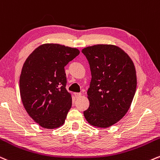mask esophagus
Listing matches in <instances>:
<instances>
[{
	"label": "esophagus",
	"mask_w": 160,
	"mask_h": 160,
	"mask_svg": "<svg viewBox=\"0 0 160 160\" xmlns=\"http://www.w3.org/2000/svg\"><path fill=\"white\" fill-rule=\"evenodd\" d=\"M74 96H75V98H79L81 96V93H75Z\"/></svg>",
	"instance_id": "34e87169"
}]
</instances>
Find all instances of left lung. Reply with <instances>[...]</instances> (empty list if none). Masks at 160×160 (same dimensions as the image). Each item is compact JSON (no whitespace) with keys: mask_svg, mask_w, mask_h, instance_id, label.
<instances>
[{"mask_svg":"<svg viewBox=\"0 0 160 160\" xmlns=\"http://www.w3.org/2000/svg\"><path fill=\"white\" fill-rule=\"evenodd\" d=\"M82 53L88 61L92 80L87 91L89 107L83 112L92 126L107 128L128 112L137 80L132 59L118 46L96 45Z\"/></svg>","mask_w":160,"mask_h":160,"instance_id":"left-lung-1","label":"left lung"}]
</instances>
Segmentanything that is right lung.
I'll return each instance as SVG.
<instances>
[{"label": "right lung", "instance_id": "right-lung-1", "mask_svg": "<svg viewBox=\"0 0 160 160\" xmlns=\"http://www.w3.org/2000/svg\"><path fill=\"white\" fill-rule=\"evenodd\" d=\"M79 53L77 48L44 44L24 62L19 80L21 98L28 115L42 128L64 124L72 104L64 68Z\"/></svg>", "mask_w": 160, "mask_h": 160}]
</instances>
